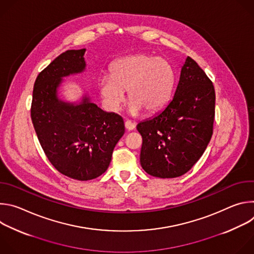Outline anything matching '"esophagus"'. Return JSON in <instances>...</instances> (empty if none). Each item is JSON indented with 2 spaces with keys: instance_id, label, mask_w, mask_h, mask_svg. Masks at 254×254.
Returning <instances> with one entry per match:
<instances>
[{
  "instance_id": "1",
  "label": "esophagus",
  "mask_w": 254,
  "mask_h": 254,
  "mask_svg": "<svg viewBox=\"0 0 254 254\" xmlns=\"http://www.w3.org/2000/svg\"><path fill=\"white\" fill-rule=\"evenodd\" d=\"M125 127H126V128H127V130H132V129L135 127V124L132 123V122H130V121H127V122L125 123Z\"/></svg>"
}]
</instances>
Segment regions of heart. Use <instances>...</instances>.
Here are the masks:
<instances>
[{
    "label": "heart",
    "instance_id": "obj_1",
    "mask_svg": "<svg viewBox=\"0 0 254 254\" xmlns=\"http://www.w3.org/2000/svg\"><path fill=\"white\" fill-rule=\"evenodd\" d=\"M174 81V71L165 59L135 54L116 61L111 75L100 77L98 89L108 111L120 110L127 90L131 115H139L142 111L153 115L168 104Z\"/></svg>",
    "mask_w": 254,
    "mask_h": 254
}]
</instances>
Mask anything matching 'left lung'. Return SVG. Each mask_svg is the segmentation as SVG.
I'll return each instance as SVG.
<instances>
[{
	"mask_svg": "<svg viewBox=\"0 0 254 254\" xmlns=\"http://www.w3.org/2000/svg\"><path fill=\"white\" fill-rule=\"evenodd\" d=\"M215 90L189 56L181 68L170 102L155 117L137 124L142 137L140 166L158 178H177L202 157L213 133Z\"/></svg>",
	"mask_w": 254,
	"mask_h": 254,
	"instance_id": "left-lung-1",
	"label": "left lung"
}]
</instances>
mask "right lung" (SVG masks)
<instances>
[{
	"mask_svg": "<svg viewBox=\"0 0 254 254\" xmlns=\"http://www.w3.org/2000/svg\"><path fill=\"white\" fill-rule=\"evenodd\" d=\"M86 49L67 50L36 78L31 119L41 147L61 174L78 181L102 175L114 149L125 133L122 117L103 112L83 94L77 102L59 97L63 78L86 69Z\"/></svg>",
	"mask_w": 254,
	"mask_h": 254,
	"instance_id": "1",
	"label": "right lung"
}]
</instances>
